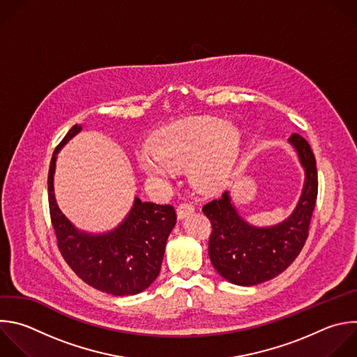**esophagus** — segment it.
Returning <instances> with one entry per match:
<instances>
[{"instance_id":"esophagus-1","label":"esophagus","mask_w":357,"mask_h":357,"mask_svg":"<svg viewBox=\"0 0 357 357\" xmlns=\"http://www.w3.org/2000/svg\"><path fill=\"white\" fill-rule=\"evenodd\" d=\"M193 211H195L193 204L185 202V203H181V204L178 206V208H176V215H178L179 220H183V218H186L188 215H190Z\"/></svg>"}]
</instances>
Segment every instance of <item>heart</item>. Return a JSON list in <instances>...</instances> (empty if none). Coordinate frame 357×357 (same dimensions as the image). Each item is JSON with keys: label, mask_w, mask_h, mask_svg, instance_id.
I'll use <instances>...</instances> for the list:
<instances>
[{"label": "heart", "mask_w": 357, "mask_h": 357, "mask_svg": "<svg viewBox=\"0 0 357 357\" xmlns=\"http://www.w3.org/2000/svg\"><path fill=\"white\" fill-rule=\"evenodd\" d=\"M150 147L153 154L137 157L149 178L168 181L174 168H186L190 183L210 192L229 176L238 161L241 133L234 123L217 117H192L155 133Z\"/></svg>", "instance_id": "1"}]
</instances>
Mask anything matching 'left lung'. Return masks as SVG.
I'll use <instances>...</instances> for the list:
<instances>
[{
  "label": "left lung",
  "mask_w": 357,
  "mask_h": 357,
  "mask_svg": "<svg viewBox=\"0 0 357 357\" xmlns=\"http://www.w3.org/2000/svg\"><path fill=\"white\" fill-rule=\"evenodd\" d=\"M289 144L304 171V183L287 218L273 225H254L240 214L229 190L203 207L213 227L208 241L211 265L232 284L255 286L276 278L293 264L305 244L318 193L315 158L301 136L291 135Z\"/></svg>",
  "instance_id": "1"
}]
</instances>
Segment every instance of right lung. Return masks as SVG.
<instances>
[{"mask_svg":"<svg viewBox=\"0 0 357 357\" xmlns=\"http://www.w3.org/2000/svg\"><path fill=\"white\" fill-rule=\"evenodd\" d=\"M81 130V125L73 126L50 161L49 207L59 250L77 276L93 289L112 296L139 294L160 275L167 240L176 222L175 210L136 196L126 217L113 229L89 232L77 228L57 204L54 172L57 154Z\"/></svg>","mask_w":357,"mask_h":357,"instance_id":"add662e5","label":"right lung"}]
</instances>
